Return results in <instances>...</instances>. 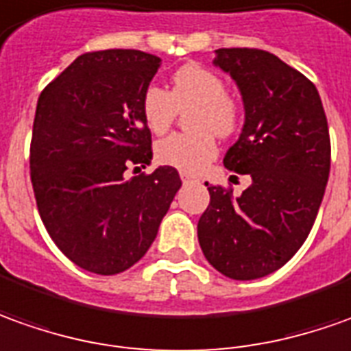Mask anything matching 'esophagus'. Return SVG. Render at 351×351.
Listing matches in <instances>:
<instances>
[{
    "instance_id": "obj_1",
    "label": "esophagus",
    "mask_w": 351,
    "mask_h": 351,
    "mask_svg": "<svg viewBox=\"0 0 351 351\" xmlns=\"http://www.w3.org/2000/svg\"><path fill=\"white\" fill-rule=\"evenodd\" d=\"M180 178H182V182L184 184H188V182H195L197 178H195L194 175H190V173H180Z\"/></svg>"
}]
</instances>
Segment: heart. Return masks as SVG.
<instances>
[{
    "instance_id": "b5f03b06",
    "label": "heart",
    "mask_w": 351,
    "mask_h": 351,
    "mask_svg": "<svg viewBox=\"0 0 351 351\" xmlns=\"http://www.w3.org/2000/svg\"><path fill=\"white\" fill-rule=\"evenodd\" d=\"M190 108L188 128L194 132L167 136L156 145L157 161L182 173H197L217 156L213 132L225 138L240 126V106L226 94L225 80L206 66H180L169 92L149 86L142 97V117L154 134H163L178 111Z\"/></svg>"
}]
</instances>
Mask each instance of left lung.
Returning a JSON list of instances; mask_svg holds the SVG:
<instances>
[{"mask_svg":"<svg viewBox=\"0 0 351 351\" xmlns=\"http://www.w3.org/2000/svg\"><path fill=\"white\" fill-rule=\"evenodd\" d=\"M244 104V126L223 163L250 175L238 197L207 184L211 202L197 240L221 275L254 280L275 273L306 242L330 171V140L319 92L278 57L250 47L215 49Z\"/></svg>","mask_w":351,"mask_h":351,"instance_id":"8db88e82","label":"left lung"}]
</instances>
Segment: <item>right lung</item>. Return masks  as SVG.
Here are the masks:
<instances>
[{
  "label": "right lung",
  "mask_w": 351,
  "mask_h": 351,
  "mask_svg": "<svg viewBox=\"0 0 351 351\" xmlns=\"http://www.w3.org/2000/svg\"><path fill=\"white\" fill-rule=\"evenodd\" d=\"M161 59L136 49L76 57L36 107L30 178L57 247L95 275L138 263L182 186L173 167L126 178L152 163L142 97ZM138 169V167H136Z\"/></svg>",
  "instance_id": "add662e5"
}]
</instances>
